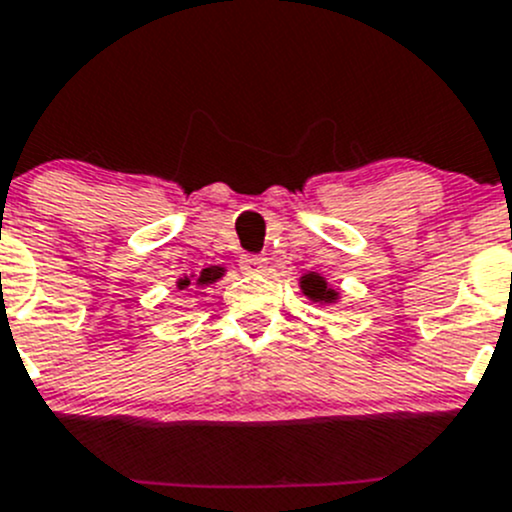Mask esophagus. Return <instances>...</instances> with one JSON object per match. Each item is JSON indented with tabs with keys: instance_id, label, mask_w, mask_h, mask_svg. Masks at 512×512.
Instances as JSON below:
<instances>
[{
	"instance_id": "esophagus-1",
	"label": "esophagus",
	"mask_w": 512,
	"mask_h": 512,
	"mask_svg": "<svg viewBox=\"0 0 512 512\" xmlns=\"http://www.w3.org/2000/svg\"><path fill=\"white\" fill-rule=\"evenodd\" d=\"M240 270L247 272V275H257V272H265L267 270V257H262V255L240 257Z\"/></svg>"
}]
</instances>
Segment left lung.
Listing matches in <instances>:
<instances>
[{
  "label": "left lung",
  "instance_id": "left-lung-1",
  "mask_svg": "<svg viewBox=\"0 0 512 512\" xmlns=\"http://www.w3.org/2000/svg\"><path fill=\"white\" fill-rule=\"evenodd\" d=\"M300 290L307 300L317 302V305H330V302L340 300V292H337L335 287L327 285V280L320 272H307V275H302Z\"/></svg>",
  "mask_w": 512,
  "mask_h": 512
}]
</instances>
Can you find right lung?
<instances>
[{
    "mask_svg": "<svg viewBox=\"0 0 512 512\" xmlns=\"http://www.w3.org/2000/svg\"><path fill=\"white\" fill-rule=\"evenodd\" d=\"M225 275V267L215 265V267H205V270L200 272V275H185L177 280V290H187V287L197 285V287H207L212 285V282H217L220 277Z\"/></svg>",
    "mask_w": 512,
    "mask_h": 512,
    "instance_id": "right-lung-1",
    "label": "right lung"
}]
</instances>
